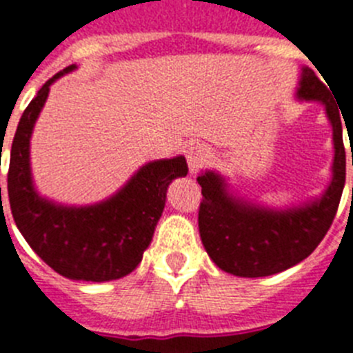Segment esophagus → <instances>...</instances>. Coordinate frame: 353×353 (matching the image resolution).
Masks as SVG:
<instances>
[{"mask_svg": "<svg viewBox=\"0 0 353 353\" xmlns=\"http://www.w3.org/2000/svg\"><path fill=\"white\" fill-rule=\"evenodd\" d=\"M185 157H187V164H189V171H191V173H196V171H199L205 164H207L210 155H208L207 146L192 145L191 148L185 152Z\"/></svg>", "mask_w": 353, "mask_h": 353, "instance_id": "esophagus-1", "label": "esophagus"}]
</instances>
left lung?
I'll list each match as a JSON object with an SVG mask.
<instances>
[{"mask_svg": "<svg viewBox=\"0 0 353 353\" xmlns=\"http://www.w3.org/2000/svg\"><path fill=\"white\" fill-rule=\"evenodd\" d=\"M327 86L311 68H302L297 97L322 102L332 125V180L322 198L302 207L274 210L230 194L219 173L205 171L198 176L203 194L198 214L199 235L208 256L224 272L239 277L283 272L310 256L329 232L345 187L347 159L339 109Z\"/></svg>", "mask_w": 353, "mask_h": 353, "instance_id": "obj_1", "label": "left lung"}]
</instances>
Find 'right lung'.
<instances>
[{
  "label": "right lung",
  "instance_id": "add662e5",
  "mask_svg": "<svg viewBox=\"0 0 353 353\" xmlns=\"http://www.w3.org/2000/svg\"><path fill=\"white\" fill-rule=\"evenodd\" d=\"M74 68L52 76L24 109L10 150L8 199L19 232L52 270L76 281H113L138 267L166 205L168 185L189 170L182 155L148 162L117 194L90 207L40 198L31 180V132L49 86Z\"/></svg>",
  "mask_w": 353,
  "mask_h": 353
}]
</instances>
